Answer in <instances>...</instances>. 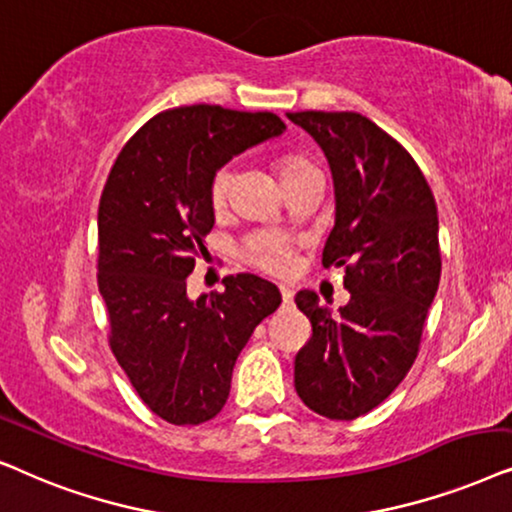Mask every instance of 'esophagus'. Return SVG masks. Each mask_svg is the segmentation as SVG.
I'll return each mask as SVG.
<instances>
[{
  "instance_id": "1",
  "label": "esophagus",
  "mask_w": 512,
  "mask_h": 512,
  "mask_svg": "<svg viewBox=\"0 0 512 512\" xmlns=\"http://www.w3.org/2000/svg\"><path fill=\"white\" fill-rule=\"evenodd\" d=\"M292 297H295V292H292L288 285H281V299H283L285 306L292 304Z\"/></svg>"
}]
</instances>
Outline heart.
Masks as SVG:
<instances>
[{
  "label": "heart",
  "mask_w": 512,
  "mask_h": 512,
  "mask_svg": "<svg viewBox=\"0 0 512 512\" xmlns=\"http://www.w3.org/2000/svg\"><path fill=\"white\" fill-rule=\"evenodd\" d=\"M313 168H318V166L311 159H306V156H299V154H290V156H285V159H281V163H278V177H281V182H285V180H290V177L306 173V170H313ZM231 187H234V168L231 166L217 168L213 177H210V185H208L210 206H213L215 210H222L224 206H227ZM250 262L255 264V267H260L262 271H269V274H274V276H288L290 271L295 269V257H292V250L285 248V245H281V243L260 245V248L250 252Z\"/></svg>",
  "instance_id": "b5f03b06"
}]
</instances>
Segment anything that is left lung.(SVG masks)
<instances>
[{
	"instance_id": "1",
	"label": "left lung",
	"mask_w": 512,
	"mask_h": 512,
	"mask_svg": "<svg viewBox=\"0 0 512 512\" xmlns=\"http://www.w3.org/2000/svg\"><path fill=\"white\" fill-rule=\"evenodd\" d=\"M323 147L335 177L337 220L323 267L344 269L339 316L299 290L311 337L295 356V388L320 417L351 421L405 379L440 283L438 208L412 154L358 112H290Z\"/></svg>"
}]
</instances>
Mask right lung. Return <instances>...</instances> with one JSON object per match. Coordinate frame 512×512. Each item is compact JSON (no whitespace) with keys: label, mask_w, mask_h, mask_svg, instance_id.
<instances>
[{"label":"right lung","mask_w":512,"mask_h":512,"mask_svg":"<svg viewBox=\"0 0 512 512\" xmlns=\"http://www.w3.org/2000/svg\"><path fill=\"white\" fill-rule=\"evenodd\" d=\"M285 131L271 112L166 109L121 149L98 208V288L109 349L156 417L199 426L222 412L238 353L281 304L274 283L224 276L192 302L187 276L215 224L210 177L231 156Z\"/></svg>","instance_id":"add662e5"}]
</instances>
